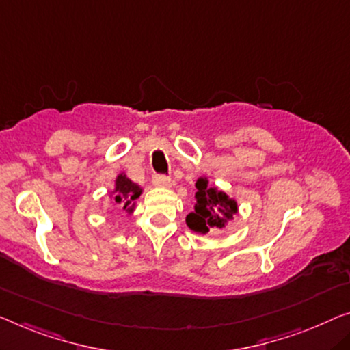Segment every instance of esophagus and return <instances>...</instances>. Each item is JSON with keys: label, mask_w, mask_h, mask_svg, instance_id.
I'll return each mask as SVG.
<instances>
[{"label": "esophagus", "mask_w": 350, "mask_h": 350, "mask_svg": "<svg viewBox=\"0 0 350 350\" xmlns=\"http://www.w3.org/2000/svg\"><path fill=\"white\" fill-rule=\"evenodd\" d=\"M152 182L154 185L161 187V189H171V185H173V182H171L168 176H161V174H155L152 177Z\"/></svg>", "instance_id": "esophagus-1"}]
</instances>
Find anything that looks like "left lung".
Masks as SVG:
<instances>
[{
    "mask_svg": "<svg viewBox=\"0 0 350 350\" xmlns=\"http://www.w3.org/2000/svg\"><path fill=\"white\" fill-rule=\"evenodd\" d=\"M195 187L196 204L195 211L185 218L187 226L198 234L226 228L228 223L234 220V215H237V201L218 187L208 185V179L204 176L198 177Z\"/></svg>",
    "mask_w": 350,
    "mask_h": 350,
    "instance_id": "8db88e82",
    "label": "left lung"
}]
</instances>
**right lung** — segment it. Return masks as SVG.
Wrapping results in <instances>:
<instances>
[{
    "label": "right lung",
    "mask_w": 350,
    "mask_h": 350,
    "mask_svg": "<svg viewBox=\"0 0 350 350\" xmlns=\"http://www.w3.org/2000/svg\"><path fill=\"white\" fill-rule=\"evenodd\" d=\"M143 193V189L138 184H135L127 177V174L119 173L114 179V189L108 191L109 202H114L122 211L127 212V215H132L137 208V201L139 195Z\"/></svg>",
    "instance_id": "obj_1"
}]
</instances>
